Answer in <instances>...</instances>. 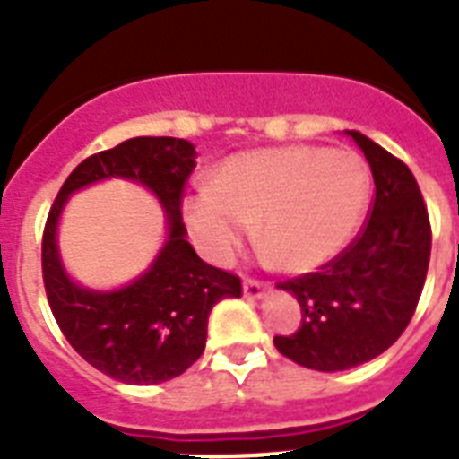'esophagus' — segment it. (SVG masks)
Returning a JSON list of instances; mask_svg holds the SVG:
<instances>
[{
	"instance_id": "34e87169",
	"label": "esophagus",
	"mask_w": 459,
	"mask_h": 459,
	"mask_svg": "<svg viewBox=\"0 0 459 459\" xmlns=\"http://www.w3.org/2000/svg\"><path fill=\"white\" fill-rule=\"evenodd\" d=\"M266 283H259V281L255 279H245L243 281V295L245 298H252V300H257V298H262V295L266 293Z\"/></svg>"
}]
</instances>
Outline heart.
<instances>
[{
  "label": "heart",
  "instance_id": "heart-1",
  "mask_svg": "<svg viewBox=\"0 0 459 459\" xmlns=\"http://www.w3.org/2000/svg\"><path fill=\"white\" fill-rule=\"evenodd\" d=\"M369 200V171L352 150L288 145L233 154L183 202L200 247L226 259L257 222V238L288 272H314L348 245Z\"/></svg>",
  "mask_w": 459,
  "mask_h": 459
}]
</instances>
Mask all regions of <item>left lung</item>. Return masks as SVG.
<instances>
[{
  "mask_svg": "<svg viewBox=\"0 0 459 459\" xmlns=\"http://www.w3.org/2000/svg\"><path fill=\"white\" fill-rule=\"evenodd\" d=\"M377 195L359 236L321 272L279 283L300 302L302 324L276 335L281 355L316 371H345L391 348L412 319L431 257V223L412 171L357 131Z\"/></svg>",
  "mask_w": 459,
  "mask_h": 459,
  "instance_id": "obj_1",
  "label": "left lung"
}]
</instances>
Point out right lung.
Wrapping results in <instances>:
<instances>
[{
    "mask_svg": "<svg viewBox=\"0 0 459 459\" xmlns=\"http://www.w3.org/2000/svg\"><path fill=\"white\" fill-rule=\"evenodd\" d=\"M195 157V147L180 138L126 140L75 166L47 216L42 279L54 319L85 362L121 384H161L180 377L204 352L212 307L243 293L236 273L202 262L186 240L180 202ZM104 178L135 179L152 189L169 226L153 266L118 291L74 284L56 247V223L67 197Z\"/></svg>",
    "mask_w": 459,
    "mask_h": 459,
    "instance_id": "add662e5",
    "label": "right lung"
}]
</instances>
